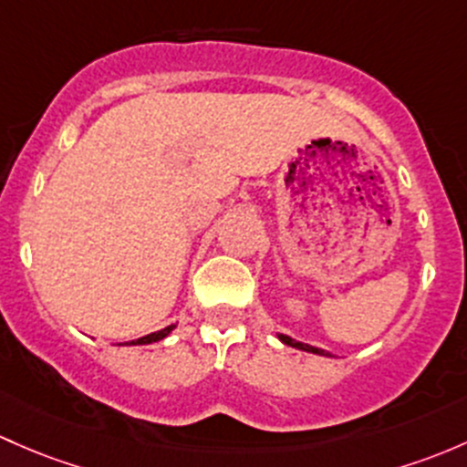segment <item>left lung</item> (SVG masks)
<instances>
[{
    "label": "left lung",
    "instance_id": "obj_1",
    "mask_svg": "<svg viewBox=\"0 0 467 467\" xmlns=\"http://www.w3.org/2000/svg\"><path fill=\"white\" fill-rule=\"evenodd\" d=\"M279 340H282L284 345H288V347H296V349H302V351H308V353H317V356H331V353H327L324 349H317V347H311V345H304V342L293 340V337H288V336H279Z\"/></svg>",
    "mask_w": 467,
    "mask_h": 467
}]
</instances>
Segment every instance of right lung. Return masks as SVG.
Here are the masks:
<instances>
[{
	"label": "right lung",
	"mask_w": 467,
	"mask_h": 467,
	"mask_svg": "<svg viewBox=\"0 0 467 467\" xmlns=\"http://www.w3.org/2000/svg\"><path fill=\"white\" fill-rule=\"evenodd\" d=\"M171 328H174V324H170V327L161 328V331H156V333H150V336H145V337H139V340H131V342H127V345H151V342H159V340H163V337L168 336V333L171 331Z\"/></svg>",
	"instance_id": "obj_1"
}]
</instances>
